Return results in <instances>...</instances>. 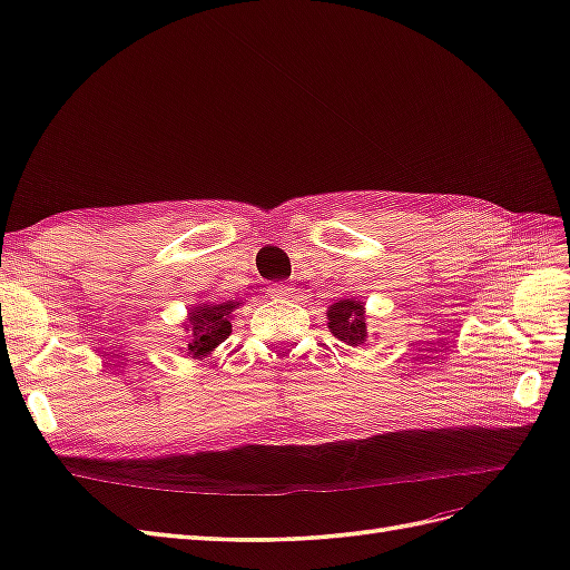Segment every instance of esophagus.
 <instances>
[{
    "mask_svg": "<svg viewBox=\"0 0 570 570\" xmlns=\"http://www.w3.org/2000/svg\"><path fill=\"white\" fill-rule=\"evenodd\" d=\"M267 291H269L272 298H291V296H294V288H291L288 284H272Z\"/></svg>",
    "mask_w": 570,
    "mask_h": 570,
    "instance_id": "34e87169",
    "label": "esophagus"
}]
</instances>
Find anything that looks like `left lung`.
Here are the masks:
<instances>
[{
    "label": "left lung",
    "mask_w": 570,
    "mask_h": 570,
    "mask_svg": "<svg viewBox=\"0 0 570 570\" xmlns=\"http://www.w3.org/2000/svg\"><path fill=\"white\" fill-rule=\"evenodd\" d=\"M327 330L350 347H364L368 342L364 303L354 296L333 303L327 308Z\"/></svg>",
    "instance_id": "left-lung-1"
}]
</instances>
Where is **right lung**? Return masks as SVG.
<instances>
[{
    "mask_svg": "<svg viewBox=\"0 0 570 570\" xmlns=\"http://www.w3.org/2000/svg\"><path fill=\"white\" fill-rule=\"evenodd\" d=\"M240 308V301H198L189 308L187 321L181 323L187 347H181L191 360H208L220 342L233 333V317Z\"/></svg>",
    "mask_w": 570,
    "mask_h": 570,
    "instance_id": "obj_1",
    "label": "right lung"
}]
</instances>
